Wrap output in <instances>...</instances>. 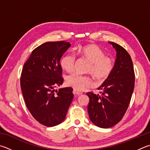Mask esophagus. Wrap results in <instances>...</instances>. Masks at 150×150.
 <instances>
[{"mask_svg":"<svg viewBox=\"0 0 150 150\" xmlns=\"http://www.w3.org/2000/svg\"><path fill=\"white\" fill-rule=\"evenodd\" d=\"M73 94L75 95V96H79V95H81L83 94V92L78 91H76V90H73Z\"/></svg>","mask_w":150,"mask_h":150,"instance_id":"esophagus-1","label":"esophagus"}]
</instances>
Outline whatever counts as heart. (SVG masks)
Returning a JSON list of instances; mask_svg holds the SVG:
<instances>
[{"mask_svg":"<svg viewBox=\"0 0 150 150\" xmlns=\"http://www.w3.org/2000/svg\"><path fill=\"white\" fill-rule=\"evenodd\" d=\"M78 53L90 62L87 72L91 73L96 79L102 81L108 78L113 71L114 62L110 57L105 56V53L98 46L88 45L78 48ZM75 57L72 54H67L60 59V66L67 72L74 69ZM68 86L77 90H82L92 85L91 79L78 73H72L66 78Z\"/></svg>","mask_w":150,"mask_h":150,"instance_id":"b5f03b06","label":"heart"}]
</instances>
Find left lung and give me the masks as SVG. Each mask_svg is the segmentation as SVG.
Segmentation results:
<instances>
[{
    "mask_svg": "<svg viewBox=\"0 0 150 150\" xmlns=\"http://www.w3.org/2000/svg\"><path fill=\"white\" fill-rule=\"evenodd\" d=\"M117 52L110 75L100 86L102 95L88 92V113L92 123L100 128H110L121 120L129 107L134 88V72L129 53L121 46L108 42Z\"/></svg>",
    "mask_w": 150,
    "mask_h": 150,
    "instance_id": "8db88e82",
    "label": "left lung"
}]
</instances>
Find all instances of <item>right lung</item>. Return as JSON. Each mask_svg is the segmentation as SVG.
Instances as JSON below:
<instances>
[{"label": "right lung", "instance_id": "right-lung-1", "mask_svg": "<svg viewBox=\"0 0 150 150\" xmlns=\"http://www.w3.org/2000/svg\"><path fill=\"white\" fill-rule=\"evenodd\" d=\"M71 47L66 41L47 42L33 50L21 72L20 84L32 116L46 127L60 124L73 98V88H54L64 82L60 59Z\"/></svg>", "mask_w": 150, "mask_h": 150}]
</instances>
